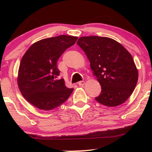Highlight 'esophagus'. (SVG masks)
Instances as JSON below:
<instances>
[{"instance_id":"obj_1","label":"esophagus","mask_w":152,"mask_h":152,"mask_svg":"<svg viewBox=\"0 0 152 152\" xmlns=\"http://www.w3.org/2000/svg\"><path fill=\"white\" fill-rule=\"evenodd\" d=\"M78 86H83V85L85 84V81H79L78 83Z\"/></svg>"}]
</instances>
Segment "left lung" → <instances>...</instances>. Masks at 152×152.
<instances>
[{
	"mask_svg": "<svg viewBox=\"0 0 152 152\" xmlns=\"http://www.w3.org/2000/svg\"><path fill=\"white\" fill-rule=\"evenodd\" d=\"M76 43L86 53L94 76L102 86L96 100L110 107L126 102L138 81L137 69L129 52L108 37L83 36Z\"/></svg>",
	"mask_w": 152,
	"mask_h": 152,
	"instance_id": "obj_1",
	"label": "left lung"
}]
</instances>
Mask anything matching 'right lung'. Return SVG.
Returning <instances> with one entry per match:
<instances>
[{
	"mask_svg": "<svg viewBox=\"0 0 152 152\" xmlns=\"http://www.w3.org/2000/svg\"><path fill=\"white\" fill-rule=\"evenodd\" d=\"M78 37L56 36L42 39L31 46L23 55L18 69V85L23 96L41 110L56 109L67 100L74 88L59 78L57 61Z\"/></svg>",
	"mask_w": 152,
	"mask_h": 152,
	"instance_id": "add662e5",
	"label": "right lung"
}]
</instances>
